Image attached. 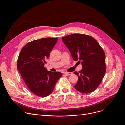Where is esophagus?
Here are the masks:
<instances>
[{
	"label": "esophagus",
	"mask_w": 125,
	"mask_h": 125,
	"mask_svg": "<svg viewBox=\"0 0 125 125\" xmlns=\"http://www.w3.org/2000/svg\"><path fill=\"white\" fill-rule=\"evenodd\" d=\"M64 73L67 76H70V75H71L72 74H73L72 72H65Z\"/></svg>",
	"instance_id": "34e87169"
}]
</instances>
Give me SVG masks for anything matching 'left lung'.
<instances>
[{
  "label": "left lung",
  "instance_id": "obj_1",
  "mask_svg": "<svg viewBox=\"0 0 125 125\" xmlns=\"http://www.w3.org/2000/svg\"><path fill=\"white\" fill-rule=\"evenodd\" d=\"M72 58L78 60L83 68L74 72L78 77L75 87L77 91L88 94L99 86L106 72L105 54L97 41L90 35L75 33L62 38Z\"/></svg>",
  "mask_w": 125,
  "mask_h": 125
}]
</instances>
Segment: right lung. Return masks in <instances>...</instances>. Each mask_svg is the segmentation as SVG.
<instances>
[{"instance_id": "add662e5", "label": "right lung", "mask_w": 125, "mask_h": 125, "mask_svg": "<svg viewBox=\"0 0 125 125\" xmlns=\"http://www.w3.org/2000/svg\"><path fill=\"white\" fill-rule=\"evenodd\" d=\"M57 40V38H46L31 41L22 48L18 58V70L29 90L38 96L50 94L62 76L44 67Z\"/></svg>"}]
</instances>
